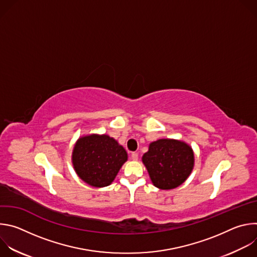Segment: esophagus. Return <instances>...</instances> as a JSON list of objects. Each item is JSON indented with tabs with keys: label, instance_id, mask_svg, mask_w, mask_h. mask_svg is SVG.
I'll use <instances>...</instances> for the list:
<instances>
[{
	"label": "esophagus",
	"instance_id": "34e87169",
	"mask_svg": "<svg viewBox=\"0 0 257 257\" xmlns=\"http://www.w3.org/2000/svg\"><path fill=\"white\" fill-rule=\"evenodd\" d=\"M131 159H132L133 161H137V160H138V154H137V153H132V154H131Z\"/></svg>",
	"mask_w": 257,
	"mask_h": 257
}]
</instances>
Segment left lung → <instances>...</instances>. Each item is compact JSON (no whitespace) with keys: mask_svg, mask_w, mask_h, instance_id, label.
<instances>
[{"mask_svg":"<svg viewBox=\"0 0 257 257\" xmlns=\"http://www.w3.org/2000/svg\"><path fill=\"white\" fill-rule=\"evenodd\" d=\"M154 185L169 190L178 187L190 175L194 165V155L186 143L160 139L150 145L142 157Z\"/></svg>","mask_w":257,"mask_h":257,"instance_id":"obj_1","label":"left lung"}]
</instances>
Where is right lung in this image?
Masks as SVG:
<instances>
[{"mask_svg": "<svg viewBox=\"0 0 257 257\" xmlns=\"http://www.w3.org/2000/svg\"><path fill=\"white\" fill-rule=\"evenodd\" d=\"M77 175L93 187L111 184L127 161L123 146L107 135H89L80 138L72 156Z\"/></svg>", "mask_w": 257, "mask_h": 257, "instance_id": "1", "label": "right lung"}]
</instances>
